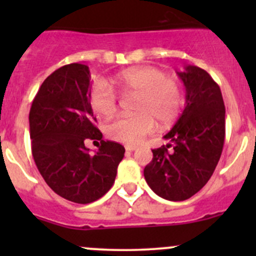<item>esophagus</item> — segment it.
Here are the masks:
<instances>
[{
    "label": "esophagus",
    "instance_id": "1",
    "mask_svg": "<svg viewBox=\"0 0 256 256\" xmlns=\"http://www.w3.org/2000/svg\"><path fill=\"white\" fill-rule=\"evenodd\" d=\"M136 148H138V146H134V144H126V146H125L126 151H130V152L135 151Z\"/></svg>",
    "mask_w": 256,
    "mask_h": 256
}]
</instances>
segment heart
Instances as JSON below:
<instances>
[{
    "label": "heart",
    "instance_id": "b5f03b06",
    "mask_svg": "<svg viewBox=\"0 0 256 256\" xmlns=\"http://www.w3.org/2000/svg\"><path fill=\"white\" fill-rule=\"evenodd\" d=\"M118 92L122 96L135 95L131 110L106 126L110 138L136 144L154 132L156 120L168 124L177 118L183 104V94L177 80L154 66H134L118 72L104 82L96 80L89 94L90 105L98 115L109 118L118 109Z\"/></svg>",
    "mask_w": 256,
    "mask_h": 256
}]
</instances>
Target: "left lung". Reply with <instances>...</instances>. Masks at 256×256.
Returning a JSON list of instances; mask_svg holds the SVG:
<instances>
[{"label": "left lung", "mask_w": 256, "mask_h": 256, "mask_svg": "<svg viewBox=\"0 0 256 256\" xmlns=\"http://www.w3.org/2000/svg\"><path fill=\"white\" fill-rule=\"evenodd\" d=\"M177 74L186 88L184 110L164 136L172 144L152 150V161L144 170L150 188L174 202L188 200L204 187L226 138V106L219 85L196 66Z\"/></svg>", "instance_id": "left-lung-1"}]
</instances>
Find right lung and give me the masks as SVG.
<instances>
[{"label": "right lung", "instance_id": "1", "mask_svg": "<svg viewBox=\"0 0 256 256\" xmlns=\"http://www.w3.org/2000/svg\"><path fill=\"white\" fill-rule=\"evenodd\" d=\"M89 94V66L68 64L43 82L30 112L38 171L56 194L80 204L99 200L112 187L125 154L122 144L102 140ZM86 140L100 141L94 155L84 146Z\"/></svg>", "mask_w": 256, "mask_h": 256}]
</instances>
